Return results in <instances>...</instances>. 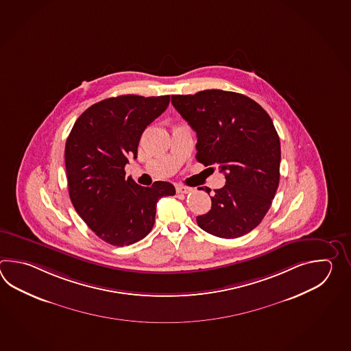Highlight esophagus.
Instances as JSON below:
<instances>
[{
	"label": "esophagus",
	"instance_id": "34e87169",
	"mask_svg": "<svg viewBox=\"0 0 351 351\" xmlns=\"http://www.w3.org/2000/svg\"><path fill=\"white\" fill-rule=\"evenodd\" d=\"M176 191H177V193H189V192H192V188L182 186V184H177L176 186Z\"/></svg>",
	"mask_w": 351,
	"mask_h": 351
}]
</instances>
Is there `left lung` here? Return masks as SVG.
Masks as SVG:
<instances>
[{
  "label": "left lung",
  "mask_w": 351,
  "mask_h": 351,
  "mask_svg": "<svg viewBox=\"0 0 351 351\" xmlns=\"http://www.w3.org/2000/svg\"><path fill=\"white\" fill-rule=\"evenodd\" d=\"M172 104L197 133V160L218 165L226 184L197 217L203 231L237 239L261 223L280 182V138L261 105L239 93L203 90L172 95ZM209 194L208 186H199Z\"/></svg>",
  "instance_id": "obj_1"
}]
</instances>
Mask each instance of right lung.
<instances>
[{
  "instance_id": "obj_1",
  "label": "right lung",
  "mask_w": 351,
  "mask_h": 351,
  "mask_svg": "<svg viewBox=\"0 0 351 351\" xmlns=\"http://www.w3.org/2000/svg\"><path fill=\"white\" fill-rule=\"evenodd\" d=\"M169 95H120L91 105L75 121L65 145L67 186L77 215L99 239L129 246L153 228L159 198L174 195L168 182L138 186L125 177L143 132L165 112Z\"/></svg>"
}]
</instances>
